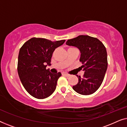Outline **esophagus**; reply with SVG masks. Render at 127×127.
Returning <instances> with one entry per match:
<instances>
[{"mask_svg": "<svg viewBox=\"0 0 127 127\" xmlns=\"http://www.w3.org/2000/svg\"><path fill=\"white\" fill-rule=\"evenodd\" d=\"M62 74H63V75H64V76H67V77H69V76H70V74H67V73H62Z\"/></svg>", "mask_w": 127, "mask_h": 127, "instance_id": "1", "label": "esophagus"}]
</instances>
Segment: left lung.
<instances>
[{
	"mask_svg": "<svg viewBox=\"0 0 127 127\" xmlns=\"http://www.w3.org/2000/svg\"><path fill=\"white\" fill-rule=\"evenodd\" d=\"M66 44L80 51V61L84 71L83 77L77 75L79 82L73 86L76 92L83 95H91L100 87L107 68V52L105 46L97 38L80 35L69 39Z\"/></svg>",
	"mask_w": 127,
	"mask_h": 127,
	"instance_id": "left-lung-1",
	"label": "left lung"
}]
</instances>
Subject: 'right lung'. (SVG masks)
<instances>
[{
  "label": "right lung",
  "instance_id": "obj_1",
  "mask_svg": "<svg viewBox=\"0 0 127 127\" xmlns=\"http://www.w3.org/2000/svg\"><path fill=\"white\" fill-rule=\"evenodd\" d=\"M65 41L33 37L20 48L17 66L19 77L27 91L35 98H46L54 92L61 73H51L46 66L51 65L55 48Z\"/></svg>",
  "mask_w": 127,
  "mask_h": 127
}]
</instances>
